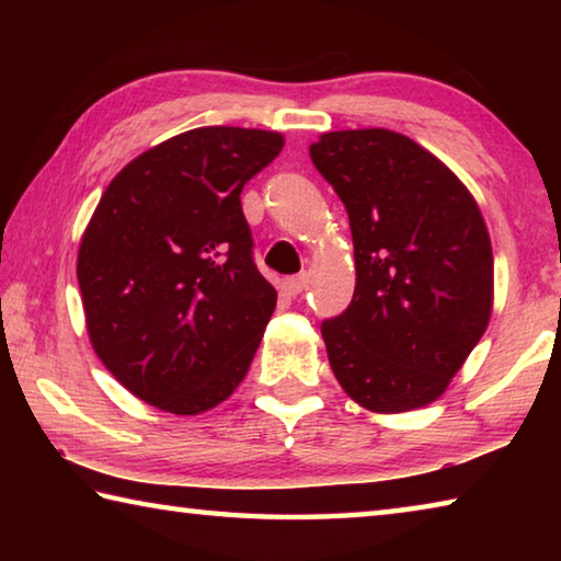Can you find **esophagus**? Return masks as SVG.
<instances>
[{
	"label": "esophagus",
	"instance_id": "esophagus-1",
	"mask_svg": "<svg viewBox=\"0 0 561 561\" xmlns=\"http://www.w3.org/2000/svg\"><path fill=\"white\" fill-rule=\"evenodd\" d=\"M307 284H309L307 274H297V277H289V279H284V282H282V289L287 291L289 297H297V294H301L304 289H307Z\"/></svg>",
	"mask_w": 561,
	"mask_h": 561
}]
</instances>
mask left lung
<instances>
[{
  "label": "left lung",
  "mask_w": 561,
  "mask_h": 561,
  "mask_svg": "<svg viewBox=\"0 0 561 561\" xmlns=\"http://www.w3.org/2000/svg\"><path fill=\"white\" fill-rule=\"evenodd\" d=\"M309 156L354 237V299L321 324L331 371L366 411L431 405L490 324L495 264L480 207L403 133H321Z\"/></svg>",
  "instance_id": "left-lung-1"
}]
</instances>
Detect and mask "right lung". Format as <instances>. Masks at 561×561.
Wrapping results in <instances>:
<instances>
[{
  "label": "right lung",
  "mask_w": 561,
  "mask_h": 561,
  "mask_svg": "<svg viewBox=\"0 0 561 561\" xmlns=\"http://www.w3.org/2000/svg\"><path fill=\"white\" fill-rule=\"evenodd\" d=\"M282 148L274 130L193 128L133 158L101 195L76 262L87 331L148 405L205 413L250 371L277 289L252 262L240 193Z\"/></svg>",
  "instance_id": "obj_1"
}]
</instances>
